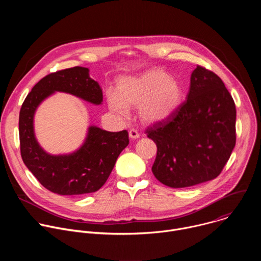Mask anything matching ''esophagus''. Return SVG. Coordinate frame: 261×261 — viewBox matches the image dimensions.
<instances>
[{
	"mask_svg": "<svg viewBox=\"0 0 261 261\" xmlns=\"http://www.w3.org/2000/svg\"><path fill=\"white\" fill-rule=\"evenodd\" d=\"M139 133L137 132V130H135V129H131L130 131H129V137L130 138H132V139H137V138H139Z\"/></svg>",
	"mask_w": 261,
	"mask_h": 261,
	"instance_id": "34e87169",
	"label": "esophagus"
}]
</instances>
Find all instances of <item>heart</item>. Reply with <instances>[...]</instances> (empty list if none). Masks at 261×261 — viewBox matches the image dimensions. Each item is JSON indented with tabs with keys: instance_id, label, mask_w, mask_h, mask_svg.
<instances>
[{
	"instance_id": "obj_1",
	"label": "heart",
	"mask_w": 261,
	"mask_h": 261,
	"mask_svg": "<svg viewBox=\"0 0 261 261\" xmlns=\"http://www.w3.org/2000/svg\"><path fill=\"white\" fill-rule=\"evenodd\" d=\"M182 89L179 83L158 68L137 77L122 79L117 94L109 93L107 102L114 111L125 115L127 108H139L144 123H160L171 117L180 105Z\"/></svg>"
}]
</instances>
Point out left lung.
I'll use <instances>...</instances> for the list:
<instances>
[{
	"label": "left lung",
	"instance_id": "1",
	"mask_svg": "<svg viewBox=\"0 0 261 261\" xmlns=\"http://www.w3.org/2000/svg\"><path fill=\"white\" fill-rule=\"evenodd\" d=\"M234 101L214 72L197 66L187 100L163 122L145 130L157 145L152 167L156 178L185 188L216 178L236 145Z\"/></svg>",
	"mask_w": 261,
	"mask_h": 261
}]
</instances>
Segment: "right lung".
Here are the masks:
<instances>
[{"label":"right lung","instance_id":"obj_1","mask_svg":"<svg viewBox=\"0 0 261 261\" xmlns=\"http://www.w3.org/2000/svg\"><path fill=\"white\" fill-rule=\"evenodd\" d=\"M55 92H64L93 104H101L102 90L89 76V69L73 67L48 74L37 83L19 111L20 155L29 170L44 188L60 195H82L98 191L113 171L121 152L129 144L128 131L109 132L89 127L84 144L72 154H47L37 142L34 114Z\"/></svg>","mask_w":261,"mask_h":261}]
</instances>
